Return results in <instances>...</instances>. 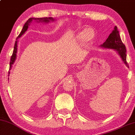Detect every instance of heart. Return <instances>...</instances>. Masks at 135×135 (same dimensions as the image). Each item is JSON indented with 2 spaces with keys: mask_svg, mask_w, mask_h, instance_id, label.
Here are the masks:
<instances>
[{
  "mask_svg": "<svg viewBox=\"0 0 135 135\" xmlns=\"http://www.w3.org/2000/svg\"><path fill=\"white\" fill-rule=\"evenodd\" d=\"M79 37L82 40H86L87 42H91L94 37V31L91 29H88L84 32H81Z\"/></svg>",
  "mask_w": 135,
  "mask_h": 135,
  "instance_id": "heart-1",
  "label": "heart"
}]
</instances>
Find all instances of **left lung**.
<instances>
[{"label":"left lung","instance_id":"1","mask_svg":"<svg viewBox=\"0 0 135 135\" xmlns=\"http://www.w3.org/2000/svg\"><path fill=\"white\" fill-rule=\"evenodd\" d=\"M101 47L109 49H113L118 52V54L121 57L123 62L128 67H129L126 61V49L124 44L121 41L119 31L116 26L113 32L109 34V37L106 41L101 45Z\"/></svg>","mask_w":135,"mask_h":135}]
</instances>
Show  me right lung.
Wrapping results in <instances>:
<instances>
[{"instance_id":"right-lung-1","label":"right lung","mask_w":135,"mask_h":135,"mask_svg":"<svg viewBox=\"0 0 135 135\" xmlns=\"http://www.w3.org/2000/svg\"><path fill=\"white\" fill-rule=\"evenodd\" d=\"M41 21V22H48L50 21H54L52 17H42V18H30L27 20V21L25 23L24 27H23V29L22 30V31L20 33V34L18 36V37H17L16 43H15L14 47V51H13L12 55L11 58V61H10V69L12 67V65L14 64L15 60L16 59V54H17V39L21 37V36L24 33L27 31L28 29V26H29L30 23L32 22L33 21ZM10 72H9V73Z\"/></svg>"}]
</instances>
